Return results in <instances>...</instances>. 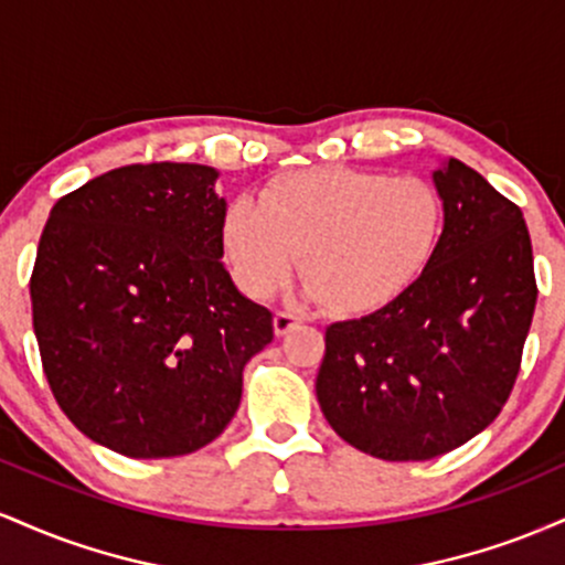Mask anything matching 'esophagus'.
Here are the masks:
<instances>
[{
	"label": "esophagus",
	"instance_id": "1",
	"mask_svg": "<svg viewBox=\"0 0 565 565\" xmlns=\"http://www.w3.org/2000/svg\"><path fill=\"white\" fill-rule=\"evenodd\" d=\"M297 321H300V316L289 313V310H278V313L274 316V332H276L278 337H284V334L289 332L291 327H295Z\"/></svg>",
	"mask_w": 565,
	"mask_h": 565
}]
</instances>
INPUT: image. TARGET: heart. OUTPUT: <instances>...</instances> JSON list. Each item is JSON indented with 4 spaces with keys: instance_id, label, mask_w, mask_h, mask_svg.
I'll return each mask as SVG.
<instances>
[{
    "instance_id": "b5f03b06",
    "label": "heart",
    "mask_w": 565,
    "mask_h": 565,
    "mask_svg": "<svg viewBox=\"0 0 565 565\" xmlns=\"http://www.w3.org/2000/svg\"><path fill=\"white\" fill-rule=\"evenodd\" d=\"M444 223V196L430 180L321 167L281 174L257 204L233 201L220 238L233 278L255 300L281 289L300 263L305 295L359 313L391 302L423 274Z\"/></svg>"
}]
</instances>
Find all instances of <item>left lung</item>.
Instances as JSON below:
<instances>
[{
	"instance_id": "1",
	"label": "left lung",
	"mask_w": 565,
	"mask_h": 565,
	"mask_svg": "<svg viewBox=\"0 0 565 565\" xmlns=\"http://www.w3.org/2000/svg\"><path fill=\"white\" fill-rule=\"evenodd\" d=\"M433 185L446 223L430 265L374 313L332 323L316 377L337 436L387 462L433 459L494 423L536 305L523 212L459 159Z\"/></svg>"
}]
</instances>
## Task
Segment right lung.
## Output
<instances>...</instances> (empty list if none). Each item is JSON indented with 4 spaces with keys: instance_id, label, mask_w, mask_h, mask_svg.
<instances>
[{
    "instance_id": "add662e5",
    "label": "right lung",
    "mask_w": 565,
    "mask_h": 565,
    "mask_svg": "<svg viewBox=\"0 0 565 565\" xmlns=\"http://www.w3.org/2000/svg\"><path fill=\"white\" fill-rule=\"evenodd\" d=\"M206 164H129L57 199L31 308L55 401L87 438L132 459L191 454L242 401L274 316L236 289L225 199Z\"/></svg>"
}]
</instances>
